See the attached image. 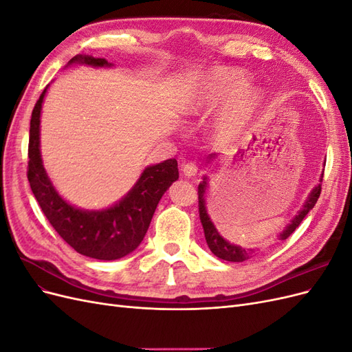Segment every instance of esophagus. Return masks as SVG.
<instances>
[{"instance_id":"obj_1","label":"esophagus","mask_w":352,"mask_h":352,"mask_svg":"<svg viewBox=\"0 0 352 352\" xmlns=\"http://www.w3.org/2000/svg\"><path fill=\"white\" fill-rule=\"evenodd\" d=\"M182 173L186 177H194L198 175V167L194 163H186L182 166Z\"/></svg>"}]
</instances>
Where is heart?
<instances>
[{
    "label": "heart",
    "mask_w": 352,
    "mask_h": 352,
    "mask_svg": "<svg viewBox=\"0 0 352 352\" xmlns=\"http://www.w3.org/2000/svg\"><path fill=\"white\" fill-rule=\"evenodd\" d=\"M250 82V74L238 67L212 70L189 92L182 111L197 117L228 104L216 119L214 135L219 140H232L248 124L264 100L263 89Z\"/></svg>",
    "instance_id": "1"
}]
</instances>
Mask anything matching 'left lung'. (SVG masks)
<instances>
[{
    "instance_id": "8db88e82",
    "label": "left lung",
    "mask_w": 352,
    "mask_h": 352,
    "mask_svg": "<svg viewBox=\"0 0 352 352\" xmlns=\"http://www.w3.org/2000/svg\"><path fill=\"white\" fill-rule=\"evenodd\" d=\"M219 158V154H211L207 158V167L210 168L212 166V163L216 162ZM324 166V163H323ZM324 170V168H323ZM322 179H323V173L318 179V184L311 189V192L308 194L307 199L304 201L302 208L296 212V216L291 220L289 225H287L279 235L278 239L279 241H285L286 238H289L294 230L300 226V223L302 221V219L310 212V210H313V207L316 206V202L320 197V190H322ZM208 175H206L202 177V182L198 185V207H199V219L202 223V228H204V235H206V241L208 248L211 250V252L216 255V257L225 260V261H233V263H239V261H245L251 258L252 255L255 254L254 250H245L242 248L241 245H235V243H230L229 241H226L223 238L219 230L216 229L214 223L210 219V214L207 212V201H206V194H207V189H208Z\"/></svg>"
}]
</instances>
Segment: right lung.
I'll use <instances>...</instances> for the list:
<instances>
[{"label": "right lung", "instance_id": "right-lung-1", "mask_svg": "<svg viewBox=\"0 0 352 352\" xmlns=\"http://www.w3.org/2000/svg\"><path fill=\"white\" fill-rule=\"evenodd\" d=\"M72 65L111 67L105 58L82 54L67 63V66ZM48 88L50 85L41 94L30 119L28 179L32 192L51 226L74 251L95 260H119L140 247L160 199L179 179L177 162L168 158L163 163L146 166L127 194L110 207L83 210L70 204L52 185L42 163L41 111Z\"/></svg>", "mask_w": 352, "mask_h": 352}]
</instances>
